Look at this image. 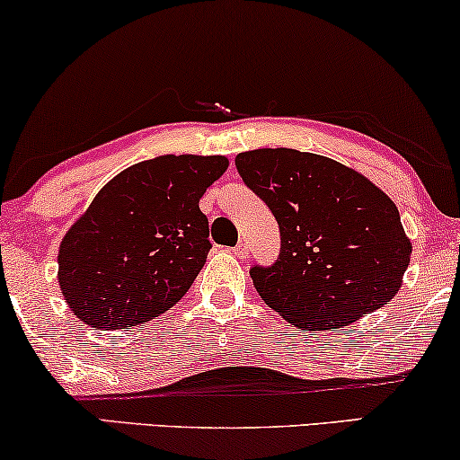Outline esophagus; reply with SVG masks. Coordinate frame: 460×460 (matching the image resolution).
Wrapping results in <instances>:
<instances>
[{
  "mask_svg": "<svg viewBox=\"0 0 460 460\" xmlns=\"http://www.w3.org/2000/svg\"><path fill=\"white\" fill-rule=\"evenodd\" d=\"M247 253H249V249H247V243L241 241V243H238L236 247H234V255H236V258L244 260V258H247Z\"/></svg>",
  "mask_w": 460,
  "mask_h": 460,
  "instance_id": "obj_1",
  "label": "esophagus"
}]
</instances>
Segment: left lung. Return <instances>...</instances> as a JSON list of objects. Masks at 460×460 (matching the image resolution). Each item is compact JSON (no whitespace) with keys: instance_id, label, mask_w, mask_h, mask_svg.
<instances>
[{"instance_id":"8db88e82","label":"left lung","mask_w":460,"mask_h":460,"mask_svg":"<svg viewBox=\"0 0 460 460\" xmlns=\"http://www.w3.org/2000/svg\"><path fill=\"white\" fill-rule=\"evenodd\" d=\"M244 186L281 230L272 266H253L258 294L304 330H332L391 302L412 243L389 196L336 160L289 147L236 156Z\"/></svg>"}]
</instances>
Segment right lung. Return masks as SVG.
<instances>
[{
	"label": "right lung",
	"instance_id": "add662e5",
	"mask_svg": "<svg viewBox=\"0 0 460 460\" xmlns=\"http://www.w3.org/2000/svg\"><path fill=\"white\" fill-rule=\"evenodd\" d=\"M224 156H158L118 172L58 247V285L86 325L130 330L186 296L205 266L208 219L199 202Z\"/></svg>",
	"mask_w": 460,
	"mask_h": 460
}]
</instances>
